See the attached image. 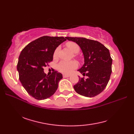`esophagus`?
Here are the masks:
<instances>
[{
  "instance_id": "obj_1",
  "label": "esophagus",
  "mask_w": 134,
  "mask_h": 134,
  "mask_svg": "<svg viewBox=\"0 0 134 134\" xmlns=\"http://www.w3.org/2000/svg\"><path fill=\"white\" fill-rule=\"evenodd\" d=\"M63 78H67V77H69V76H70V75L63 74Z\"/></svg>"
}]
</instances>
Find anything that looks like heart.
<instances>
[{
  "label": "heart",
  "instance_id": "b5f03b06",
  "mask_svg": "<svg viewBox=\"0 0 134 134\" xmlns=\"http://www.w3.org/2000/svg\"><path fill=\"white\" fill-rule=\"evenodd\" d=\"M66 47L69 48V49L72 52L76 53H78L79 50H80V48H79V45L75 43L74 42H69L66 43ZM59 51V48H57L55 50V52H54V57H56L58 55ZM78 67L77 63L75 61H71V62H65L63 61L60 63L58 65V69L61 71L64 74H69L72 72V71L76 69Z\"/></svg>",
  "mask_w": 134,
  "mask_h": 134
}]
</instances>
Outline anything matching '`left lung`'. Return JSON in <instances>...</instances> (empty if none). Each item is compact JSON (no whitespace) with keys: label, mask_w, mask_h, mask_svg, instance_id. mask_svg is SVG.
I'll use <instances>...</instances> for the list:
<instances>
[{"label":"left lung","mask_w":134,"mask_h":134,"mask_svg":"<svg viewBox=\"0 0 134 134\" xmlns=\"http://www.w3.org/2000/svg\"><path fill=\"white\" fill-rule=\"evenodd\" d=\"M69 41L76 42L83 53L84 64L78 70L87 78L79 76V81L74 86L79 94L88 97L101 93L109 81L112 73V59L109 49L98 41L83 37H65Z\"/></svg>","instance_id":"obj_1"}]
</instances>
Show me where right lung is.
<instances>
[{"label":"right lung","instance_id":"right-lung-1","mask_svg":"<svg viewBox=\"0 0 134 134\" xmlns=\"http://www.w3.org/2000/svg\"><path fill=\"white\" fill-rule=\"evenodd\" d=\"M65 40L63 37L42 36L30 42L20 53L17 64L19 80L35 98L47 99L58 89L63 78L62 74L54 71L51 75H47L43 67L52 61L56 48Z\"/></svg>","mask_w":134,"mask_h":134}]
</instances>
